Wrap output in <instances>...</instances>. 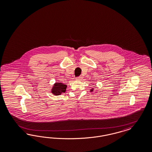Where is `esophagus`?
Segmentation results:
<instances>
[{
	"label": "esophagus",
	"instance_id": "1",
	"mask_svg": "<svg viewBox=\"0 0 152 152\" xmlns=\"http://www.w3.org/2000/svg\"><path fill=\"white\" fill-rule=\"evenodd\" d=\"M77 79H78V80H82V79H83V77L82 76H79V77H78L77 78Z\"/></svg>",
	"mask_w": 152,
	"mask_h": 152
}]
</instances>
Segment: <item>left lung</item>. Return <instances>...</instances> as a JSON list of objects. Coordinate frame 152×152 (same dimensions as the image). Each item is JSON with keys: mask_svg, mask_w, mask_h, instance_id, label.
Masks as SVG:
<instances>
[{"mask_svg": "<svg viewBox=\"0 0 152 152\" xmlns=\"http://www.w3.org/2000/svg\"><path fill=\"white\" fill-rule=\"evenodd\" d=\"M93 90H91V91H93Z\"/></svg>", "mask_w": 152, "mask_h": 152, "instance_id": "8db88e82", "label": "left lung"}]
</instances>
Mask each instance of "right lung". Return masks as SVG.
<instances>
[{
	"mask_svg": "<svg viewBox=\"0 0 152 152\" xmlns=\"http://www.w3.org/2000/svg\"><path fill=\"white\" fill-rule=\"evenodd\" d=\"M66 85L62 83H56L53 86L52 93L56 95L61 94V93H64L66 91Z\"/></svg>",
	"mask_w": 152,
	"mask_h": 152,
	"instance_id": "add662e5",
	"label": "right lung"
}]
</instances>
